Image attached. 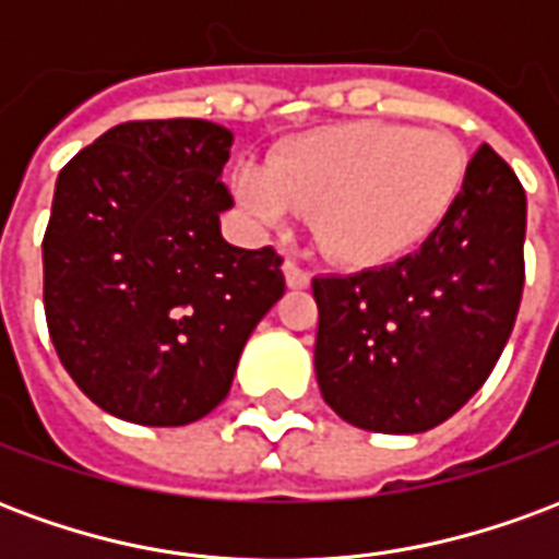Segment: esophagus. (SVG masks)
<instances>
[{
  "mask_svg": "<svg viewBox=\"0 0 559 559\" xmlns=\"http://www.w3.org/2000/svg\"><path fill=\"white\" fill-rule=\"evenodd\" d=\"M284 278H287V287H290V290H305V287L311 284V275H308L302 266H296L293 260L284 263Z\"/></svg>",
  "mask_w": 559,
  "mask_h": 559,
  "instance_id": "esophagus-1",
  "label": "esophagus"
}]
</instances>
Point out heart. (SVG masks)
Wrapping results in <instances>:
<instances>
[{
    "label": "heart",
    "instance_id": "b5f03b06",
    "mask_svg": "<svg viewBox=\"0 0 559 559\" xmlns=\"http://www.w3.org/2000/svg\"><path fill=\"white\" fill-rule=\"evenodd\" d=\"M467 185V152L445 131L392 122L317 128L233 173V194L281 227L314 212V239L350 269L404 260L443 227Z\"/></svg>",
    "mask_w": 559,
    "mask_h": 559
}]
</instances>
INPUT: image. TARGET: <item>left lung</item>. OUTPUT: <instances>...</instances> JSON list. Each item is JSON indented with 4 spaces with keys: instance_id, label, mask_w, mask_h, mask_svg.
<instances>
[{
    "instance_id": "1",
    "label": "left lung",
    "mask_w": 559,
    "mask_h": 559,
    "mask_svg": "<svg viewBox=\"0 0 559 559\" xmlns=\"http://www.w3.org/2000/svg\"><path fill=\"white\" fill-rule=\"evenodd\" d=\"M524 230V188L481 146L457 206L416 254L314 278V371L329 407L377 433H421L461 411L515 326Z\"/></svg>"
}]
</instances>
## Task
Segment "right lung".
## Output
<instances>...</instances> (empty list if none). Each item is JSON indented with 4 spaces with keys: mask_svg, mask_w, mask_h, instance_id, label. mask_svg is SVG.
Returning <instances> with one entry per match:
<instances>
[{
    "mask_svg": "<svg viewBox=\"0 0 559 559\" xmlns=\"http://www.w3.org/2000/svg\"><path fill=\"white\" fill-rule=\"evenodd\" d=\"M230 128L122 122L68 160L44 233V314L80 392L176 428L230 392L245 341L284 296L275 248L221 236Z\"/></svg>",
    "mask_w": 559,
    "mask_h": 559,
    "instance_id": "obj_1",
    "label": "right lung"
}]
</instances>
